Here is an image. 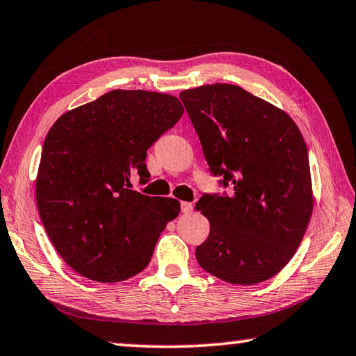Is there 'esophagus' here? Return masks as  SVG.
<instances>
[{
	"mask_svg": "<svg viewBox=\"0 0 356 356\" xmlns=\"http://www.w3.org/2000/svg\"><path fill=\"white\" fill-rule=\"evenodd\" d=\"M194 209L193 204H189V202H181V211L183 213H191Z\"/></svg>",
	"mask_w": 356,
	"mask_h": 356,
	"instance_id": "34e87169",
	"label": "esophagus"
}]
</instances>
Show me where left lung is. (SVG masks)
I'll use <instances>...</instances> for the list:
<instances>
[{"label":"left lung","instance_id":"left-lung-1","mask_svg":"<svg viewBox=\"0 0 356 356\" xmlns=\"http://www.w3.org/2000/svg\"><path fill=\"white\" fill-rule=\"evenodd\" d=\"M210 170L234 194L204 195L210 234L195 259L232 285L277 275L296 253L314 211L307 146L283 109L232 84L179 94Z\"/></svg>","mask_w":356,"mask_h":356}]
</instances>
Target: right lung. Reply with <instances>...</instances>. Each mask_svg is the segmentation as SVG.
Wrapping results in <instances>:
<instances>
[{
    "label": "right lung",
    "instance_id": "1",
    "mask_svg": "<svg viewBox=\"0 0 356 356\" xmlns=\"http://www.w3.org/2000/svg\"><path fill=\"white\" fill-rule=\"evenodd\" d=\"M177 97L111 90L63 113L49 130L36 175V204L63 261L89 280L116 283L149 264L167 222L170 197L129 189L149 178L146 151L183 116Z\"/></svg>",
    "mask_w": 356,
    "mask_h": 356
}]
</instances>
